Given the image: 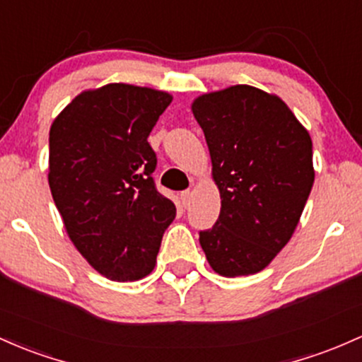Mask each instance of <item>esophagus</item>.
I'll return each instance as SVG.
<instances>
[{"instance_id":"34e87169","label":"esophagus","mask_w":362,"mask_h":362,"mask_svg":"<svg viewBox=\"0 0 362 362\" xmlns=\"http://www.w3.org/2000/svg\"><path fill=\"white\" fill-rule=\"evenodd\" d=\"M193 200V193L189 192V189H186V192L181 193V204L182 207H189V204H192Z\"/></svg>"}]
</instances>
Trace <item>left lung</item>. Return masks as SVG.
Listing matches in <instances>:
<instances>
[{
  "label": "left lung",
  "mask_w": 362,
  "mask_h": 362,
  "mask_svg": "<svg viewBox=\"0 0 362 362\" xmlns=\"http://www.w3.org/2000/svg\"><path fill=\"white\" fill-rule=\"evenodd\" d=\"M192 112L221 197L219 219L200 233L205 257L226 278L259 273L300 221L314 182L310 136L279 96L248 84L197 96Z\"/></svg>",
  "instance_id": "obj_1"
}]
</instances>
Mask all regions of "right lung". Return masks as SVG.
Instances as JSON below:
<instances>
[{
  "label": "right lung",
  "instance_id": "right-lung-1",
  "mask_svg": "<svg viewBox=\"0 0 362 362\" xmlns=\"http://www.w3.org/2000/svg\"><path fill=\"white\" fill-rule=\"evenodd\" d=\"M170 102L165 91L110 83L79 93L49 127L48 182L65 231L112 281L148 276L176 217L155 188L148 143Z\"/></svg>",
  "mask_w": 362,
  "mask_h": 362
}]
</instances>
